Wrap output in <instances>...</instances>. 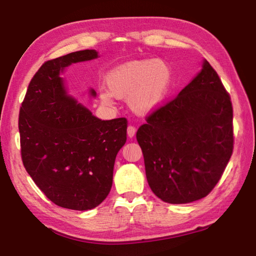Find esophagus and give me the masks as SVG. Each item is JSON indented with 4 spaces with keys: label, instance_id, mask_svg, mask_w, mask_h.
I'll use <instances>...</instances> for the list:
<instances>
[{
    "label": "esophagus",
    "instance_id": "34e87169",
    "mask_svg": "<svg viewBox=\"0 0 256 256\" xmlns=\"http://www.w3.org/2000/svg\"><path fill=\"white\" fill-rule=\"evenodd\" d=\"M136 128L133 126V125H128V138H133L134 136H136Z\"/></svg>",
    "mask_w": 256,
    "mask_h": 256
}]
</instances>
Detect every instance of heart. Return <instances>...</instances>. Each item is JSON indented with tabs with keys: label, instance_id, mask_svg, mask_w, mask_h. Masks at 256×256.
I'll return each instance as SVG.
<instances>
[{
	"label": "heart",
	"instance_id": "heart-1",
	"mask_svg": "<svg viewBox=\"0 0 256 256\" xmlns=\"http://www.w3.org/2000/svg\"><path fill=\"white\" fill-rule=\"evenodd\" d=\"M172 81V68L164 60H132L107 73L106 84L110 92L100 90V99L104 104H110L112 96L128 98L134 112L148 114L162 105Z\"/></svg>",
	"mask_w": 256,
	"mask_h": 256
}]
</instances>
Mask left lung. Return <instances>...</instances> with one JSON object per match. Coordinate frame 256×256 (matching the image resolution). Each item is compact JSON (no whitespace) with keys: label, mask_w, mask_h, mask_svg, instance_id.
I'll return each mask as SVG.
<instances>
[{"label":"left lung","mask_w":256,"mask_h":256,"mask_svg":"<svg viewBox=\"0 0 256 256\" xmlns=\"http://www.w3.org/2000/svg\"><path fill=\"white\" fill-rule=\"evenodd\" d=\"M136 132L152 192L180 204L206 196L232 154L230 96L208 60L172 100L146 116Z\"/></svg>","instance_id":"1"}]
</instances>
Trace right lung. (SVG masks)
<instances>
[{
  "label": "right lung",
  "mask_w": 256,
  "mask_h": 256,
  "mask_svg": "<svg viewBox=\"0 0 256 256\" xmlns=\"http://www.w3.org/2000/svg\"><path fill=\"white\" fill-rule=\"evenodd\" d=\"M97 56L86 50L46 60L30 81L19 112L26 170L56 206L79 211L105 200L116 154L126 142V118H94L68 96L60 76L70 64Z\"/></svg>",
  "instance_id": "obj_1"
}]
</instances>
